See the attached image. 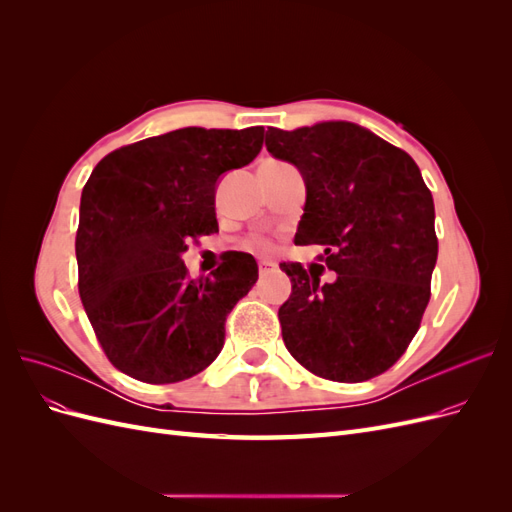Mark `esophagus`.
<instances>
[{"label": "esophagus", "mask_w": 512, "mask_h": 512, "mask_svg": "<svg viewBox=\"0 0 512 512\" xmlns=\"http://www.w3.org/2000/svg\"><path fill=\"white\" fill-rule=\"evenodd\" d=\"M273 262H260V267H258V271H260V277H267L271 271H273Z\"/></svg>", "instance_id": "obj_1"}]
</instances>
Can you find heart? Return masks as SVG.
Returning a JSON list of instances; mask_svg holds the SVG:
<instances>
[{
    "label": "heart",
    "instance_id": "1",
    "mask_svg": "<svg viewBox=\"0 0 512 512\" xmlns=\"http://www.w3.org/2000/svg\"><path fill=\"white\" fill-rule=\"evenodd\" d=\"M256 247H260V250H265V247H267V245H265V243H262V241H258V243H256Z\"/></svg>",
    "mask_w": 512,
    "mask_h": 512
}]
</instances>
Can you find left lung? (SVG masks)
Returning <instances> with one entry per match:
<instances>
[{
    "label": "left lung",
    "instance_id": "obj_1",
    "mask_svg": "<svg viewBox=\"0 0 512 512\" xmlns=\"http://www.w3.org/2000/svg\"><path fill=\"white\" fill-rule=\"evenodd\" d=\"M267 151L305 181L299 245H324L333 282L282 262L288 352L312 374L363 382L389 369L418 331L438 260L436 209L406 151L352 121L267 130Z\"/></svg>",
    "mask_w": 512,
    "mask_h": 512
}]
</instances>
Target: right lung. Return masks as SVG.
<instances>
[{
	"label": "right lung",
	"instance_id": "right-lung-1",
	"mask_svg": "<svg viewBox=\"0 0 512 512\" xmlns=\"http://www.w3.org/2000/svg\"><path fill=\"white\" fill-rule=\"evenodd\" d=\"M262 138V126L181 128L108 153L85 183L79 292L123 374L188 380L222 352L226 316L258 280L256 260L230 252L213 277L190 280L181 256L194 237L218 230L215 188L258 156Z\"/></svg>",
	"mask_w": 512,
	"mask_h": 512
}]
</instances>
